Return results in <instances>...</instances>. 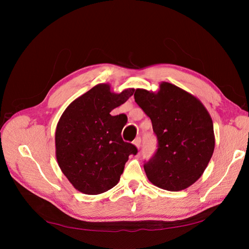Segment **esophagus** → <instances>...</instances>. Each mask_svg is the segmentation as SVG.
Masks as SVG:
<instances>
[{"instance_id":"esophagus-1","label":"esophagus","mask_w":249,"mask_h":249,"mask_svg":"<svg viewBox=\"0 0 249 249\" xmlns=\"http://www.w3.org/2000/svg\"><path fill=\"white\" fill-rule=\"evenodd\" d=\"M133 143H134L135 146H136L137 148H139V147H140V144H141V138H140V137H137L136 139L134 140Z\"/></svg>"}]
</instances>
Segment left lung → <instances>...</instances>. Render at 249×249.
Listing matches in <instances>:
<instances>
[{
    "mask_svg": "<svg viewBox=\"0 0 249 249\" xmlns=\"http://www.w3.org/2000/svg\"><path fill=\"white\" fill-rule=\"evenodd\" d=\"M135 102L153 124L158 150L144 165L149 182L180 191L202 176L215 147L213 120L196 96L168 82L157 91L137 88Z\"/></svg>",
    "mask_w": 249,
    "mask_h": 249,
    "instance_id": "left-lung-1",
    "label": "left lung"
}]
</instances>
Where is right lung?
<instances>
[{
    "label": "right lung",
    "instance_id": "obj_1",
    "mask_svg": "<svg viewBox=\"0 0 249 249\" xmlns=\"http://www.w3.org/2000/svg\"><path fill=\"white\" fill-rule=\"evenodd\" d=\"M134 91L126 88L115 93L109 83H101L73 100L62 113L55 133L56 159L74 189L89 195L112 189L129 156L137 154L136 146L122 138L126 116L110 114Z\"/></svg>",
    "mask_w": 249,
    "mask_h": 249
}]
</instances>
